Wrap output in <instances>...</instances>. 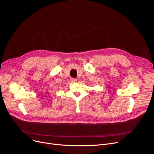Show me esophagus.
Instances as JSON below:
<instances>
[{
	"instance_id": "obj_1",
	"label": "esophagus",
	"mask_w": 154,
	"mask_h": 154,
	"mask_svg": "<svg viewBox=\"0 0 154 154\" xmlns=\"http://www.w3.org/2000/svg\"><path fill=\"white\" fill-rule=\"evenodd\" d=\"M70 82H71L72 83L76 82H77V79H74V78H71V79H70Z\"/></svg>"
}]
</instances>
